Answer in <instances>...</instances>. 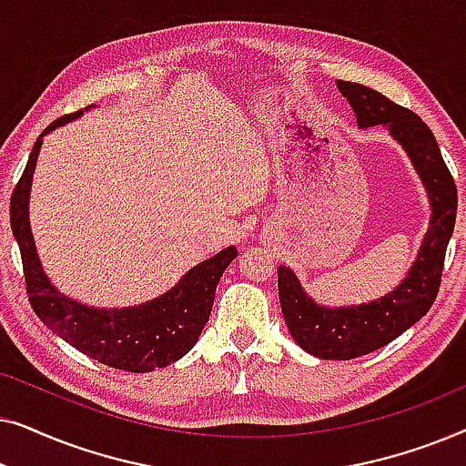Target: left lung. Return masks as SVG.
<instances>
[{
    "mask_svg": "<svg viewBox=\"0 0 466 466\" xmlns=\"http://www.w3.org/2000/svg\"><path fill=\"white\" fill-rule=\"evenodd\" d=\"M337 85L343 97H348L360 127L384 125L400 142L429 190L432 208L431 227L410 276L380 301L359 308H320L305 295L295 273L286 267L278 269L279 305L292 339L318 359L350 360L397 339L435 303L441 286L445 250L454 233L458 190L435 136L418 114L369 86L346 80Z\"/></svg>",
    "mask_w": 466,
    "mask_h": 466,
    "instance_id": "1",
    "label": "left lung"
}]
</instances>
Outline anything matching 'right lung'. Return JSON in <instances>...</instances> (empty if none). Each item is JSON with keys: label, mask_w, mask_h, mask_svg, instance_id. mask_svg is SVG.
Returning <instances> with one entry per match:
<instances>
[{"label": "right lung", "mask_w": 466, "mask_h": 466, "mask_svg": "<svg viewBox=\"0 0 466 466\" xmlns=\"http://www.w3.org/2000/svg\"><path fill=\"white\" fill-rule=\"evenodd\" d=\"M82 110L56 118L42 131L66 125ZM42 136L31 150L27 167L10 197V227L21 248L25 289L37 318L69 346L118 371L144 373L182 359L199 339L206 327L222 273L238 257L227 248L190 269L169 292L155 301L129 309H95L55 290L44 276L29 228L31 176L42 146Z\"/></svg>", "instance_id": "right-lung-1"}]
</instances>
